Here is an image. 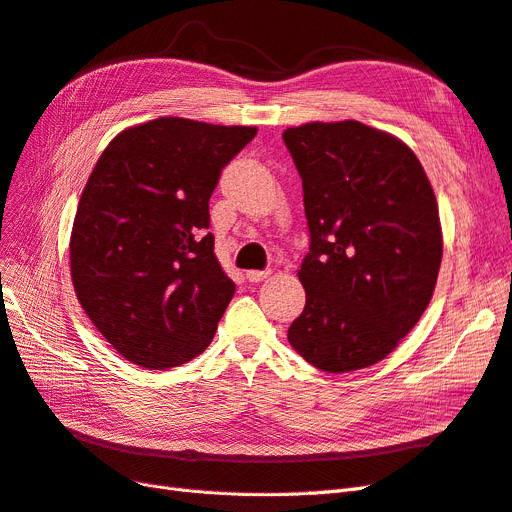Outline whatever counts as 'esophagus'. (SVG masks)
I'll return each mask as SVG.
<instances>
[{
	"instance_id": "1",
	"label": "esophagus",
	"mask_w": 512,
	"mask_h": 512,
	"mask_svg": "<svg viewBox=\"0 0 512 512\" xmlns=\"http://www.w3.org/2000/svg\"><path fill=\"white\" fill-rule=\"evenodd\" d=\"M245 277H247V282L258 284V282H262V280H267V277H269V271H247V273H245Z\"/></svg>"
}]
</instances>
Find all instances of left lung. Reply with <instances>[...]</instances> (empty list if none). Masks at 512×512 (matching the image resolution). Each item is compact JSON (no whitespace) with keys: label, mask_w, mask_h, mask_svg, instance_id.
<instances>
[{"label":"left lung","mask_w":512,"mask_h":512,"mask_svg":"<svg viewBox=\"0 0 512 512\" xmlns=\"http://www.w3.org/2000/svg\"><path fill=\"white\" fill-rule=\"evenodd\" d=\"M282 138L309 228L305 307L288 342L329 374L369 367L431 301L442 262L436 196L412 149L361 121L305 123Z\"/></svg>","instance_id":"obj_1"}]
</instances>
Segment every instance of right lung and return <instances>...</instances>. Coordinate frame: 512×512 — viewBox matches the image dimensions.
<instances>
[{
  "label": "right lung",
  "instance_id": "right-lung-1",
  "mask_svg": "<svg viewBox=\"0 0 512 512\" xmlns=\"http://www.w3.org/2000/svg\"><path fill=\"white\" fill-rule=\"evenodd\" d=\"M254 136L160 117L115 136L91 170L70 237L72 284L130 363L177 367L211 344L235 284L213 254L209 198Z\"/></svg>",
  "mask_w": 512,
  "mask_h": 512
}]
</instances>
